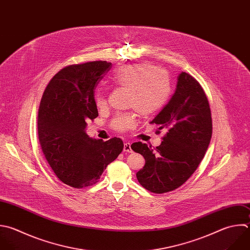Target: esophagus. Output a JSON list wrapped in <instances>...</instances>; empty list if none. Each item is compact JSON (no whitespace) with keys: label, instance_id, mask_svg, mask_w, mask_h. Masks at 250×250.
<instances>
[{"label":"esophagus","instance_id":"obj_1","mask_svg":"<svg viewBox=\"0 0 250 250\" xmlns=\"http://www.w3.org/2000/svg\"><path fill=\"white\" fill-rule=\"evenodd\" d=\"M123 150L126 151V152H132V148H131V144L130 143H125L124 144V147H123Z\"/></svg>","mask_w":250,"mask_h":250}]
</instances>
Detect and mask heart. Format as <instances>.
Returning <instances> with one entry per match:
<instances>
[{
    "mask_svg": "<svg viewBox=\"0 0 250 250\" xmlns=\"http://www.w3.org/2000/svg\"><path fill=\"white\" fill-rule=\"evenodd\" d=\"M114 82L129 91L128 106L144 116L159 110L166 103L170 91L168 74L150 64H132L120 67L114 74ZM99 107L106 104V96L100 90L96 97ZM136 112H126L114 117L111 122L113 129L124 132L134 127Z\"/></svg>",
    "mask_w": 250,
    "mask_h": 250,
    "instance_id": "heart-1",
    "label": "heart"
}]
</instances>
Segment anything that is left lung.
Here are the masks:
<instances>
[{"instance_id":"8db88e82","label":"left lung","mask_w":250,"mask_h":250,"mask_svg":"<svg viewBox=\"0 0 250 250\" xmlns=\"http://www.w3.org/2000/svg\"><path fill=\"white\" fill-rule=\"evenodd\" d=\"M150 123L167 133L156 148L141 142L131 146L146 160L137 179L146 189L164 193L178 188L193 174L210 144L211 111L200 84L191 75L180 73L174 95Z\"/></svg>"}]
</instances>
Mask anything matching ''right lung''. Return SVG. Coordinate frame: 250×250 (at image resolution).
<instances>
[{
  "instance_id": "right-lung-1",
  "label": "right lung",
  "mask_w": 250,
  "mask_h": 250,
  "mask_svg": "<svg viewBox=\"0 0 250 250\" xmlns=\"http://www.w3.org/2000/svg\"><path fill=\"white\" fill-rule=\"evenodd\" d=\"M111 62L72 64L59 71L46 87L38 111V137L57 177L82 188L98 183L106 166L123 149L119 138L93 140L85 129L99 116L95 89Z\"/></svg>"
}]
</instances>
